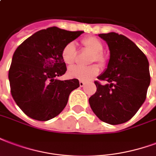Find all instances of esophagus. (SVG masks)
I'll use <instances>...</instances> for the list:
<instances>
[{"label": "esophagus", "mask_w": 156, "mask_h": 156, "mask_svg": "<svg viewBox=\"0 0 156 156\" xmlns=\"http://www.w3.org/2000/svg\"><path fill=\"white\" fill-rule=\"evenodd\" d=\"M85 85H86V82H85V81H81V80L80 81V87H83Z\"/></svg>", "instance_id": "obj_1"}]
</instances>
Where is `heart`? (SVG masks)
I'll return each instance as SVG.
<instances>
[{
	"mask_svg": "<svg viewBox=\"0 0 156 156\" xmlns=\"http://www.w3.org/2000/svg\"><path fill=\"white\" fill-rule=\"evenodd\" d=\"M83 45L85 48L92 53L90 57V62L96 61L99 64H105V57L102 55L101 51L103 50V45L101 41L95 37H87L82 41ZM76 45L73 42H70L65 45L64 48L61 51V58L65 63L68 66L72 65L76 61ZM100 69L97 65H92L87 67L71 66L68 70V76L70 78L80 80L81 81H88L93 79L94 77L98 75Z\"/></svg>",
	"mask_w": 156,
	"mask_h": 156,
	"instance_id": "obj_1",
	"label": "heart"
}]
</instances>
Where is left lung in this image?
<instances>
[{"instance_id": "obj_1", "label": "left lung", "mask_w": 156, "mask_h": 156, "mask_svg": "<svg viewBox=\"0 0 156 156\" xmlns=\"http://www.w3.org/2000/svg\"><path fill=\"white\" fill-rule=\"evenodd\" d=\"M107 43L110 59L107 68L95 81L97 89L89 99L99 119L110 125L125 123L132 118L146 98L151 83L149 61L137 45L115 32L99 34Z\"/></svg>"}]
</instances>
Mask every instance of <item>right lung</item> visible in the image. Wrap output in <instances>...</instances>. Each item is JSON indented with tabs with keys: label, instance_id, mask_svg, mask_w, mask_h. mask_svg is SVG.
<instances>
[{
	"label": "right lung",
	"instance_id": "add662e5",
	"mask_svg": "<svg viewBox=\"0 0 156 156\" xmlns=\"http://www.w3.org/2000/svg\"><path fill=\"white\" fill-rule=\"evenodd\" d=\"M83 33L50 27L33 34L16 50L8 77L11 95L27 116L46 121L64 110L80 83L57 79L66 71L61 51Z\"/></svg>",
	"mask_w": 156,
	"mask_h": 156
}]
</instances>
